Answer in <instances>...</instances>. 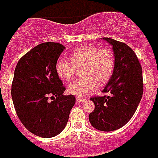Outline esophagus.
<instances>
[{
	"instance_id": "obj_1",
	"label": "esophagus",
	"mask_w": 158,
	"mask_h": 158,
	"mask_svg": "<svg viewBox=\"0 0 158 158\" xmlns=\"http://www.w3.org/2000/svg\"><path fill=\"white\" fill-rule=\"evenodd\" d=\"M85 101H86V98H84V97H77V103H82Z\"/></svg>"
}]
</instances>
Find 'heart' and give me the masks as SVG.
<instances>
[{
    "mask_svg": "<svg viewBox=\"0 0 158 158\" xmlns=\"http://www.w3.org/2000/svg\"><path fill=\"white\" fill-rule=\"evenodd\" d=\"M83 67L84 78L70 84L67 91L77 97H84L97 88L98 84L104 85L111 79L115 67V57L110 49L92 45H85L71 52L69 59L60 58L56 63V72L64 81L73 78L77 68Z\"/></svg>",
    "mask_w": 158,
    "mask_h": 158,
    "instance_id": "b5f03b06",
    "label": "heart"
}]
</instances>
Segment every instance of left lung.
Returning <instances> with one entry per match:
<instances>
[{"label":"left lung","instance_id":"left-lung-1","mask_svg":"<svg viewBox=\"0 0 158 158\" xmlns=\"http://www.w3.org/2000/svg\"><path fill=\"white\" fill-rule=\"evenodd\" d=\"M102 39L112 47L114 72L102 91L110 95L91 98L95 109L89 115V122L99 131H111L126 125L137 110L143 93L142 72L135 52L127 45Z\"/></svg>","mask_w":158,"mask_h":158}]
</instances>
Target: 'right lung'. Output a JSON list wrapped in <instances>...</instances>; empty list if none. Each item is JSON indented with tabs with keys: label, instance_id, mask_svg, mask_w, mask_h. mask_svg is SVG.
<instances>
[{
	"label": "right lung",
	"instance_id": "1",
	"mask_svg": "<svg viewBox=\"0 0 158 158\" xmlns=\"http://www.w3.org/2000/svg\"><path fill=\"white\" fill-rule=\"evenodd\" d=\"M64 49L56 42L37 45L19 60L14 72L11 97L16 114L28 131L40 137L61 133L76 102L73 95H63L66 88L56 72Z\"/></svg>",
	"mask_w": 158,
	"mask_h": 158
}]
</instances>
